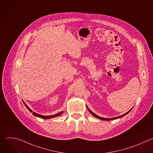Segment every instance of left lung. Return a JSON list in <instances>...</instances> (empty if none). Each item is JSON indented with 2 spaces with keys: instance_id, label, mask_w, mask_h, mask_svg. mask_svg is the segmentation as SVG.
I'll list each match as a JSON object with an SVG mask.
<instances>
[{
  "instance_id": "8db88e82",
  "label": "left lung",
  "mask_w": 153,
  "mask_h": 153,
  "mask_svg": "<svg viewBox=\"0 0 153 153\" xmlns=\"http://www.w3.org/2000/svg\"><path fill=\"white\" fill-rule=\"evenodd\" d=\"M87 108L88 109V110H89V111L90 112V113L93 115V116H94V117H96V118H97V119H101V120H114V119H118V118H120V117H123V116H125L126 114H127L131 110H130L129 111H128L127 113H126L125 114H123V115H122V116H119V117H114V118H113V119H108V118H103V117H99V116H97L96 114H94L93 112H92L90 109L87 107Z\"/></svg>"
}]
</instances>
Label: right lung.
<instances>
[{
  "mask_svg": "<svg viewBox=\"0 0 153 153\" xmlns=\"http://www.w3.org/2000/svg\"><path fill=\"white\" fill-rule=\"evenodd\" d=\"M25 105L26 106V107L28 108V110L30 111V112H32V110H31V109L26 105V103L25 102H24ZM63 113V112H60L55 115H53V116H42V115H40V114H38L37 113H36L35 112H33V114L35 116H37V117H39L40 118H42V119H50V118H53V117H57V116H60V114H62Z\"/></svg>",
  "mask_w": 153,
  "mask_h": 153,
  "instance_id": "right-lung-1",
  "label": "right lung"
}]
</instances>
